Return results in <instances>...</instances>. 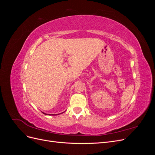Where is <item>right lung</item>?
<instances>
[{
    "label": "right lung",
    "instance_id": "1",
    "mask_svg": "<svg viewBox=\"0 0 155 155\" xmlns=\"http://www.w3.org/2000/svg\"><path fill=\"white\" fill-rule=\"evenodd\" d=\"M44 114H45V113H44ZM49 115H50V114H49ZM51 115H53V114H51ZM56 115H57V114H56Z\"/></svg>",
    "mask_w": 155,
    "mask_h": 155
}]
</instances>
